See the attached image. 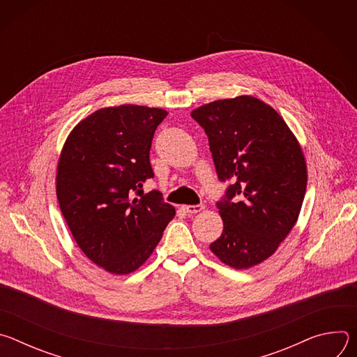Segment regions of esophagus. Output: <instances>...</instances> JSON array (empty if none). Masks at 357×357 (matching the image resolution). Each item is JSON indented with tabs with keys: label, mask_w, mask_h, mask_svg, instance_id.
I'll return each mask as SVG.
<instances>
[{
	"label": "esophagus",
	"mask_w": 357,
	"mask_h": 357,
	"mask_svg": "<svg viewBox=\"0 0 357 357\" xmlns=\"http://www.w3.org/2000/svg\"><path fill=\"white\" fill-rule=\"evenodd\" d=\"M205 209V206L202 205V203H199V205H183L182 206V211L185 212V213H197V212H200V211H203Z\"/></svg>",
	"instance_id": "obj_1"
}]
</instances>
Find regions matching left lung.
<instances>
[{
  "label": "left lung",
  "instance_id": "1",
  "mask_svg": "<svg viewBox=\"0 0 357 357\" xmlns=\"http://www.w3.org/2000/svg\"><path fill=\"white\" fill-rule=\"evenodd\" d=\"M205 130L220 182L216 206L222 236L209 247L237 270L267 260L296 223L307 165L282 117L264 101L240 96L216 100L190 113Z\"/></svg>",
  "mask_w": 357,
  "mask_h": 357
}]
</instances>
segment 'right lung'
Segmentation results:
<instances>
[{"label":"right lung","mask_w":357,"mask_h":357,"mask_svg":"<svg viewBox=\"0 0 357 357\" xmlns=\"http://www.w3.org/2000/svg\"><path fill=\"white\" fill-rule=\"evenodd\" d=\"M162 109L124 105L101 109L68 137L58 165L62 215L82 251L112 274L135 271L160 243L175 209L157 189L149 149Z\"/></svg>","instance_id":"1"}]
</instances>
